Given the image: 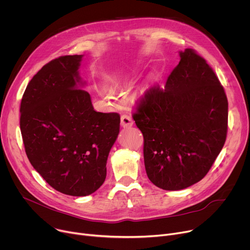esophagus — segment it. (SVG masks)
<instances>
[{"mask_svg": "<svg viewBox=\"0 0 250 250\" xmlns=\"http://www.w3.org/2000/svg\"><path fill=\"white\" fill-rule=\"evenodd\" d=\"M134 124L133 119L131 116H128V115H122L121 116V126L124 128L131 127Z\"/></svg>", "mask_w": 250, "mask_h": 250, "instance_id": "esophagus-1", "label": "esophagus"}]
</instances>
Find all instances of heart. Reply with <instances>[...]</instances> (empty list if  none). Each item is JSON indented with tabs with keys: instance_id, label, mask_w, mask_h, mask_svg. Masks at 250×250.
I'll list each match as a JSON object with an SVG mask.
<instances>
[{
	"instance_id": "heart-1",
	"label": "heart",
	"mask_w": 250,
	"mask_h": 250,
	"mask_svg": "<svg viewBox=\"0 0 250 250\" xmlns=\"http://www.w3.org/2000/svg\"><path fill=\"white\" fill-rule=\"evenodd\" d=\"M101 95L103 96V97H104L106 100H108V101H113V100H114L113 94H112L111 92H109L108 90H106V89H102V90H101Z\"/></svg>"
}]
</instances>
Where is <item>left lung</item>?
I'll list each match as a JSON object with an SVG mask.
<instances>
[{"label":"left lung","mask_w":250,"mask_h":250,"mask_svg":"<svg viewBox=\"0 0 250 250\" xmlns=\"http://www.w3.org/2000/svg\"><path fill=\"white\" fill-rule=\"evenodd\" d=\"M179 56L165 89L150 88L133 114L144 137L147 176L164 190L200 181L227 134L228 102L215 73L194 50Z\"/></svg>","instance_id":"obj_1"}]
</instances>
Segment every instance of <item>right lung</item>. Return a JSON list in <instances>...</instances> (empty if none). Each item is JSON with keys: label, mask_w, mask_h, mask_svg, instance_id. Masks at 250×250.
I'll use <instances>...</instances> for the list:
<instances>
[{"label": "right lung", "mask_w": 250, "mask_h": 250, "mask_svg": "<svg viewBox=\"0 0 250 250\" xmlns=\"http://www.w3.org/2000/svg\"><path fill=\"white\" fill-rule=\"evenodd\" d=\"M83 55L52 60L29 82L20 128L29 161L46 182L71 196H87L105 181L109 152L120 129L118 113L95 111L81 89Z\"/></svg>", "instance_id": "1"}]
</instances>
